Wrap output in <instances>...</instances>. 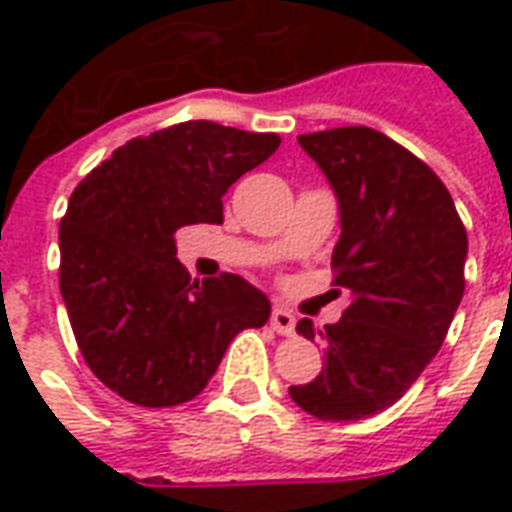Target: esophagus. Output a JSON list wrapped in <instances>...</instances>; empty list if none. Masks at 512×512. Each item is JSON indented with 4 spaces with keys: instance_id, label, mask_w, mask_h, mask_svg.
I'll use <instances>...</instances> for the list:
<instances>
[{
    "instance_id": "34e87169",
    "label": "esophagus",
    "mask_w": 512,
    "mask_h": 512,
    "mask_svg": "<svg viewBox=\"0 0 512 512\" xmlns=\"http://www.w3.org/2000/svg\"><path fill=\"white\" fill-rule=\"evenodd\" d=\"M271 329L277 334L290 337V334L296 332V318H293V312H288L285 307H274V312H271Z\"/></svg>"
}]
</instances>
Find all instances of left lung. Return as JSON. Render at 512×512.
Instances as JSON below:
<instances>
[{"instance_id": "8db88e82", "label": "left lung", "mask_w": 512, "mask_h": 512, "mask_svg": "<svg viewBox=\"0 0 512 512\" xmlns=\"http://www.w3.org/2000/svg\"><path fill=\"white\" fill-rule=\"evenodd\" d=\"M299 145L340 200L332 271L351 304L318 332L323 370L290 397L312 417L354 422L397 403L436 356L466 288L469 241L439 175L376 128L301 134ZM296 332L315 340L307 318Z\"/></svg>"}]
</instances>
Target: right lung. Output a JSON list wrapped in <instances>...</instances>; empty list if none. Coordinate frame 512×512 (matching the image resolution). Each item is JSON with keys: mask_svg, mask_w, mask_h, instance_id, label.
Returning <instances> with one entry per match:
<instances>
[{"mask_svg": "<svg viewBox=\"0 0 512 512\" xmlns=\"http://www.w3.org/2000/svg\"><path fill=\"white\" fill-rule=\"evenodd\" d=\"M279 142L189 120L117 147L73 189L60 224L62 299L87 367L128 403L197 397L235 334L268 321V299L238 274L191 279L175 233L222 224L224 191Z\"/></svg>", "mask_w": 512, "mask_h": 512, "instance_id": "right-lung-1", "label": "right lung"}]
</instances>
